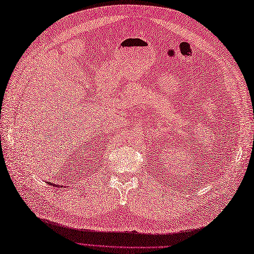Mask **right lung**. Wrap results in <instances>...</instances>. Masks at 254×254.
Wrapping results in <instances>:
<instances>
[{
	"instance_id": "right-lung-1",
	"label": "right lung",
	"mask_w": 254,
	"mask_h": 254,
	"mask_svg": "<svg viewBox=\"0 0 254 254\" xmlns=\"http://www.w3.org/2000/svg\"><path fill=\"white\" fill-rule=\"evenodd\" d=\"M51 186H52V183H51Z\"/></svg>"
}]
</instances>
